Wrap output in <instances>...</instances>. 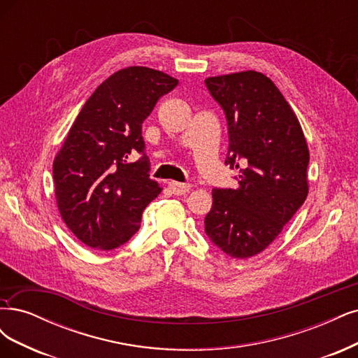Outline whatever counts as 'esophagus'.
I'll return each mask as SVG.
<instances>
[{"label": "esophagus", "instance_id": "34e87169", "mask_svg": "<svg viewBox=\"0 0 358 358\" xmlns=\"http://www.w3.org/2000/svg\"><path fill=\"white\" fill-rule=\"evenodd\" d=\"M169 188L171 189V192H173V194L182 195V194H187L191 189V183H180V182L170 180L169 182Z\"/></svg>", "mask_w": 358, "mask_h": 358}]
</instances>
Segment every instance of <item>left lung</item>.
I'll return each instance as SVG.
<instances>
[{
    "instance_id": "8db88e82",
    "label": "left lung",
    "mask_w": 358,
    "mask_h": 358,
    "mask_svg": "<svg viewBox=\"0 0 358 358\" xmlns=\"http://www.w3.org/2000/svg\"><path fill=\"white\" fill-rule=\"evenodd\" d=\"M228 122L225 164L238 188H215L204 219L215 245L236 259L265 250L308 195L310 151L285 96L266 76L243 71L206 78Z\"/></svg>"
}]
</instances>
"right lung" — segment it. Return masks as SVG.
<instances>
[{"label": "right lung", "mask_w": 358, "mask_h": 358, "mask_svg": "<svg viewBox=\"0 0 358 358\" xmlns=\"http://www.w3.org/2000/svg\"><path fill=\"white\" fill-rule=\"evenodd\" d=\"M178 80L145 66L120 69L89 97L53 163L57 208L81 243L113 250L141 227L162 192L150 178L142 122ZM139 155L140 159L131 158Z\"/></svg>", "instance_id": "right-lung-1"}]
</instances>
